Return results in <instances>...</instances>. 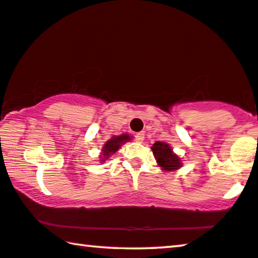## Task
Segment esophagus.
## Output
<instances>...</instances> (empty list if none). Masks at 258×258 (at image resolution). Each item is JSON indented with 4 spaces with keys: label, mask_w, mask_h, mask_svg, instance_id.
Returning a JSON list of instances; mask_svg holds the SVG:
<instances>
[{
    "label": "esophagus",
    "mask_w": 258,
    "mask_h": 258,
    "mask_svg": "<svg viewBox=\"0 0 258 258\" xmlns=\"http://www.w3.org/2000/svg\"><path fill=\"white\" fill-rule=\"evenodd\" d=\"M136 141L137 142H142L144 141V139H145V133H142V132H140V133H137L136 134Z\"/></svg>",
    "instance_id": "34e87169"
}]
</instances>
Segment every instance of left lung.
Instances as JSON below:
<instances>
[{"instance_id": "obj_1", "label": "left lung", "mask_w": 258, "mask_h": 258, "mask_svg": "<svg viewBox=\"0 0 258 258\" xmlns=\"http://www.w3.org/2000/svg\"><path fill=\"white\" fill-rule=\"evenodd\" d=\"M152 151L159 166L166 171H174L182 167V160L172 152L167 142L156 141L152 146Z\"/></svg>"}]
</instances>
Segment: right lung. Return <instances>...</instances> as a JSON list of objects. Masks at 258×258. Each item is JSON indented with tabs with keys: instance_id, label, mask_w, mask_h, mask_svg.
Returning <instances> with one entry per match:
<instances>
[{
	"instance_id": "obj_1",
	"label": "right lung",
	"mask_w": 258,
	"mask_h": 258,
	"mask_svg": "<svg viewBox=\"0 0 258 258\" xmlns=\"http://www.w3.org/2000/svg\"><path fill=\"white\" fill-rule=\"evenodd\" d=\"M132 138H131L128 134H121V136H113L109 141H106L104 146L102 148V155H101V161L104 162L105 160H107L110 157L111 154L116 153L119 148L121 147L122 144L130 141Z\"/></svg>"
}]
</instances>
